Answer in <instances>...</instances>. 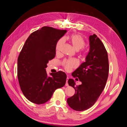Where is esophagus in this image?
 Wrapping results in <instances>:
<instances>
[{"label": "esophagus", "instance_id": "34e87169", "mask_svg": "<svg viewBox=\"0 0 127 127\" xmlns=\"http://www.w3.org/2000/svg\"><path fill=\"white\" fill-rule=\"evenodd\" d=\"M68 77H67V80H66V86H68Z\"/></svg>", "mask_w": 127, "mask_h": 127}]
</instances>
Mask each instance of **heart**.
Returning a JSON list of instances; mask_svg holds the SVG:
<instances>
[{
  "instance_id": "heart-1",
  "label": "heart",
  "mask_w": 127,
  "mask_h": 127,
  "mask_svg": "<svg viewBox=\"0 0 127 127\" xmlns=\"http://www.w3.org/2000/svg\"><path fill=\"white\" fill-rule=\"evenodd\" d=\"M68 39L72 44V47L77 51L82 49L83 53H85V52L83 48L85 45V41L82 35L77 34H71L68 37ZM64 43V41L63 39H60L57 42L56 47V51L57 54L60 53ZM78 64L77 60L75 59L64 60L63 62V66L66 71H70L71 70V69L76 68L78 66Z\"/></svg>"
}]
</instances>
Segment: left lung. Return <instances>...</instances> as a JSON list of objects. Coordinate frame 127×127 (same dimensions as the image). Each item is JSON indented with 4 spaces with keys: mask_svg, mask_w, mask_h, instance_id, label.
<instances>
[{
    "mask_svg": "<svg viewBox=\"0 0 127 127\" xmlns=\"http://www.w3.org/2000/svg\"><path fill=\"white\" fill-rule=\"evenodd\" d=\"M89 40L90 49L85 62L72 73L82 84L75 86L72 79L68 81L75 93L67 102L71 109L77 111H85L94 104L105 86L109 75L108 56L104 45L95 34L90 36Z\"/></svg>",
    "mask_w": 127,
    "mask_h": 127,
    "instance_id": "obj_1",
    "label": "left lung"
}]
</instances>
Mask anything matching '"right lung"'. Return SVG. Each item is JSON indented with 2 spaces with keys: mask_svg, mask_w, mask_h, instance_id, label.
I'll return each instance as SVG.
<instances>
[{
  "mask_svg": "<svg viewBox=\"0 0 127 127\" xmlns=\"http://www.w3.org/2000/svg\"><path fill=\"white\" fill-rule=\"evenodd\" d=\"M66 30L44 26L30 34L17 60V77L25 97L33 103L41 104L51 98L55 90L66 84L67 75L63 71L51 73L45 68L56 56L57 42Z\"/></svg>",
  "mask_w": 127,
  "mask_h": 127,
  "instance_id": "add662e5",
  "label": "right lung"
}]
</instances>
